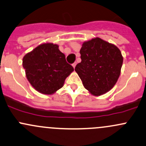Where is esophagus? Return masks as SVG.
<instances>
[{
	"mask_svg": "<svg viewBox=\"0 0 146 146\" xmlns=\"http://www.w3.org/2000/svg\"><path fill=\"white\" fill-rule=\"evenodd\" d=\"M76 64H77V62H74L73 64H72V66H73V68H75V67H76Z\"/></svg>",
	"mask_w": 146,
	"mask_h": 146,
	"instance_id": "esophagus-1",
	"label": "esophagus"
}]
</instances>
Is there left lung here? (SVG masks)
Here are the masks:
<instances>
[{
    "mask_svg": "<svg viewBox=\"0 0 146 146\" xmlns=\"http://www.w3.org/2000/svg\"><path fill=\"white\" fill-rule=\"evenodd\" d=\"M81 62L75 70L92 94L100 96L111 90L120 74L123 57L115 45L99 38L83 42Z\"/></svg>",
    "mask_w": 146,
    "mask_h": 146,
    "instance_id": "1",
    "label": "left lung"
}]
</instances>
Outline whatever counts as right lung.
Segmentation results:
<instances>
[{"label":"right lung","instance_id":"right-lung-1","mask_svg":"<svg viewBox=\"0 0 146 146\" xmlns=\"http://www.w3.org/2000/svg\"><path fill=\"white\" fill-rule=\"evenodd\" d=\"M58 47L52 43L42 44L23 58L27 79L37 91L44 94H52L61 88L74 70Z\"/></svg>","mask_w":146,"mask_h":146}]
</instances>
